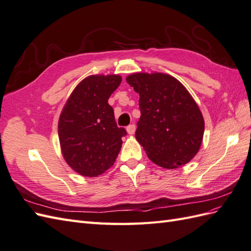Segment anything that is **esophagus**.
Wrapping results in <instances>:
<instances>
[{"mask_svg":"<svg viewBox=\"0 0 251 251\" xmlns=\"http://www.w3.org/2000/svg\"><path fill=\"white\" fill-rule=\"evenodd\" d=\"M135 130H136V126L134 124L126 126V132L129 134H134V133H135Z\"/></svg>","mask_w":251,"mask_h":251,"instance_id":"1","label":"esophagus"}]
</instances>
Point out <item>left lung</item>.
Wrapping results in <instances>:
<instances>
[{"label":"left lung","mask_w":251,"mask_h":251,"mask_svg":"<svg viewBox=\"0 0 251 251\" xmlns=\"http://www.w3.org/2000/svg\"><path fill=\"white\" fill-rule=\"evenodd\" d=\"M126 79L139 94L135 137L148 157L169 169L188 163L199 151L204 120L186 88L164 73H135Z\"/></svg>","instance_id":"obj_1"}]
</instances>
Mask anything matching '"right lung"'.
I'll list each match as a JSON object with an SVG mask.
<instances>
[{
  "instance_id": "right-lung-1",
  "label": "right lung",
  "mask_w": 251,
  "mask_h": 251,
  "mask_svg": "<svg viewBox=\"0 0 251 251\" xmlns=\"http://www.w3.org/2000/svg\"><path fill=\"white\" fill-rule=\"evenodd\" d=\"M119 75H90L79 83L60 114L58 138L67 164L84 176H97L113 166L125 127L117 126L108 98Z\"/></svg>"
}]
</instances>
